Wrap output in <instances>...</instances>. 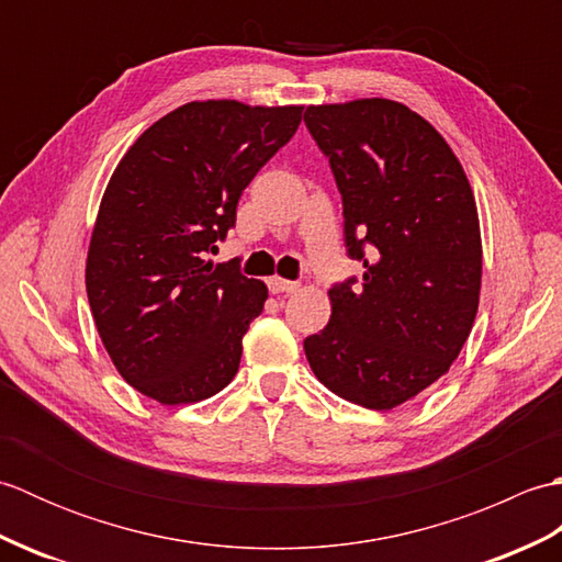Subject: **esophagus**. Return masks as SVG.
<instances>
[{"label": "esophagus", "mask_w": 562, "mask_h": 562, "mask_svg": "<svg viewBox=\"0 0 562 562\" xmlns=\"http://www.w3.org/2000/svg\"><path fill=\"white\" fill-rule=\"evenodd\" d=\"M268 288L272 294H294L296 290H300V282H292V280H282L274 274V278L268 280Z\"/></svg>", "instance_id": "34e87169"}]
</instances>
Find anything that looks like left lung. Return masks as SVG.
Segmentation results:
<instances>
[{
	"label": "left lung",
	"instance_id": "obj_1",
	"mask_svg": "<svg viewBox=\"0 0 562 562\" xmlns=\"http://www.w3.org/2000/svg\"><path fill=\"white\" fill-rule=\"evenodd\" d=\"M308 133L342 195L345 246L364 274L333 284L330 321L304 340L316 379L372 411L449 372L479 312V210L457 154L389 99L308 105Z\"/></svg>",
	"mask_w": 562,
	"mask_h": 562
}]
</instances>
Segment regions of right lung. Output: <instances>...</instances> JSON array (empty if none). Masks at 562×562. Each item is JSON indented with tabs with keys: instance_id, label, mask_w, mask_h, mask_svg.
<instances>
[{
	"instance_id": "right-lung-1",
	"label": "right lung",
	"mask_w": 562,
	"mask_h": 562,
	"mask_svg": "<svg viewBox=\"0 0 562 562\" xmlns=\"http://www.w3.org/2000/svg\"><path fill=\"white\" fill-rule=\"evenodd\" d=\"M304 105L190 101L125 151L87 256L103 348L130 386L164 405L205 401L238 372L266 282L214 266L244 188L302 123Z\"/></svg>"
}]
</instances>
